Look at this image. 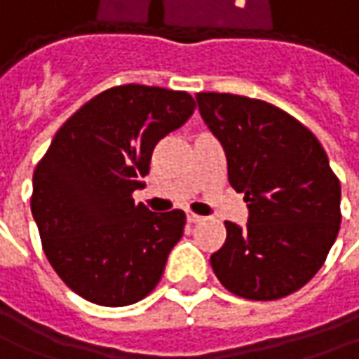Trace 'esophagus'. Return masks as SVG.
I'll use <instances>...</instances> for the list:
<instances>
[{"label": "esophagus", "instance_id": "esophagus-1", "mask_svg": "<svg viewBox=\"0 0 359 359\" xmlns=\"http://www.w3.org/2000/svg\"><path fill=\"white\" fill-rule=\"evenodd\" d=\"M187 219H188V223H200V222H202V219H204V217H202V215L192 214V212H188Z\"/></svg>", "mask_w": 359, "mask_h": 359}]
</instances>
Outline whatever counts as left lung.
<instances>
[{
    "label": "left lung",
    "mask_w": 359,
    "mask_h": 359,
    "mask_svg": "<svg viewBox=\"0 0 359 359\" xmlns=\"http://www.w3.org/2000/svg\"><path fill=\"white\" fill-rule=\"evenodd\" d=\"M196 101L249 208L247 225L225 222L227 239L210 257L217 280L255 302L297 292L323 266L342 219L323 145L270 102L229 93H198Z\"/></svg>",
    "instance_id": "1"
}]
</instances>
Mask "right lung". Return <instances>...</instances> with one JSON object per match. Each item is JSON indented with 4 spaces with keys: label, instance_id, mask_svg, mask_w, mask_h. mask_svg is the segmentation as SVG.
Here are the masks:
<instances>
[{
    "label": "right lung",
    "instance_id": "right-lung-1",
    "mask_svg": "<svg viewBox=\"0 0 359 359\" xmlns=\"http://www.w3.org/2000/svg\"><path fill=\"white\" fill-rule=\"evenodd\" d=\"M196 109L187 91L120 85L97 95L56 132L32 177V217L56 274L83 299L124 307L161 280L182 210L134 202L155 145Z\"/></svg>",
    "mask_w": 359,
    "mask_h": 359
}]
</instances>
